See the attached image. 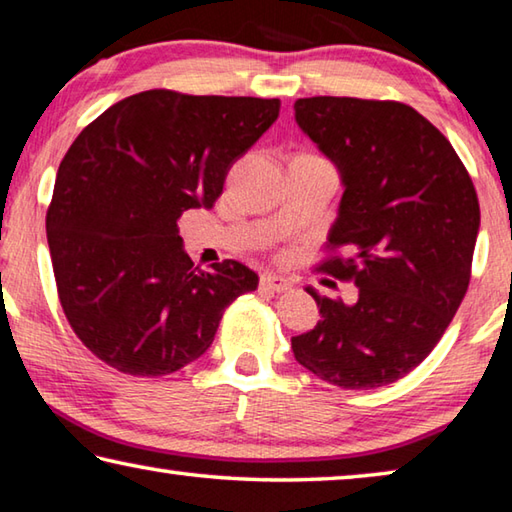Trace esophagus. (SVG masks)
<instances>
[{
    "label": "esophagus",
    "instance_id": "obj_1",
    "mask_svg": "<svg viewBox=\"0 0 512 512\" xmlns=\"http://www.w3.org/2000/svg\"><path fill=\"white\" fill-rule=\"evenodd\" d=\"M259 287H262L264 291H273V293H284L291 289V282L287 280V277L282 275H262V282H259Z\"/></svg>",
    "mask_w": 512,
    "mask_h": 512
}]
</instances>
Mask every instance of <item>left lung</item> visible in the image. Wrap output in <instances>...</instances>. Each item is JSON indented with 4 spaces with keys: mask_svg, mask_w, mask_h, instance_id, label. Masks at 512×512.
<instances>
[{
    "mask_svg": "<svg viewBox=\"0 0 512 512\" xmlns=\"http://www.w3.org/2000/svg\"><path fill=\"white\" fill-rule=\"evenodd\" d=\"M296 121L341 173L339 216L318 271L357 284L345 305L307 287L320 320L293 357L327 384L368 391L420 366L470 284L479 198L454 146L400 101L298 99Z\"/></svg>",
    "mask_w": 512,
    "mask_h": 512,
    "instance_id": "8db88e82",
    "label": "left lung"
}]
</instances>
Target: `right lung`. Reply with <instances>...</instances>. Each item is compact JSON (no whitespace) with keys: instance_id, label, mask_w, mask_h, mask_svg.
Wrapping results in <instances>:
<instances>
[{"instance_id":"obj_1","label":"right lung","mask_w":512,"mask_h":512,"mask_svg":"<svg viewBox=\"0 0 512 512\" xmlns=\"http://www.w3.org/2000/svg\"><path fill=\"white\" fill-rule=\"evenodd\" d=\"M280 99L146 90L85 126L58 167L47 241L58 298L94 357L135 377L203 357L225 307L259 277L235 259L194 266L178 235L210 210Z\"/></svg>"}]
</instances>
